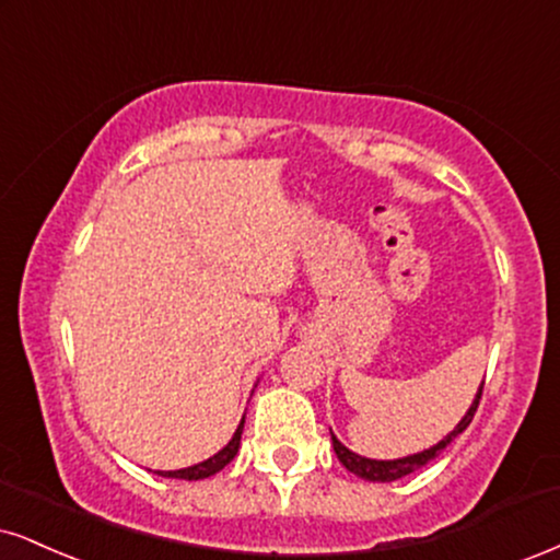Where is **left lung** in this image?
<instances>
[{
	"label": "left lung",
	"instance_id": "left-lung-1",
	"mask_svg": "<svg viewBox=\"0 0 560 560\" xmlns=\"http://www.w3.org/2000/svg\"><path fill=\"white\" fill-rule=\"evenodd\" d=\"M482 384H486V382H482ZM480 397H482V386L478 389V397H475L472 407H470V410H467V416L459 420V425L454 428V431L448 433V436H446L444 441H439L436 446L425 448V452L412 454V457H402V459H389V462H382V459H365V457H358V454H355V452H350V448H345V446L340 444V441H337V439L332 436V446H335L337 459H340L342 465L348 467L350 472L358 475V478H363V480L392 482V480L405 478V475L416 472V470H420V467H423V465H428V462H431V459H436L439 454L444 452V448H446L448 444H452V441L457 439L459 433L465 431L467 425L472 423V416H475V410H478Z\"/></svg>",
	"mask_w": 560,
	"mask_h": 560
}]
</instances>
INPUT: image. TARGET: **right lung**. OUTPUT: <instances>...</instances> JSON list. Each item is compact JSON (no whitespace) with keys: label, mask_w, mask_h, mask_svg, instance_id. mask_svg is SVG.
<instances>
[{"label":"right lung","mask_w":560,"mask_h":560,"mask_svg":"<svg viewBox=\"0 0 560 560\" xmlns=\"http://www.w3.org/2000/svg\"><path fill=\"white\" fill-rule=\"evenodd\" d=\"M241 431H244V420H241V425L236 428V433H233V439L228 441L225 448H220L215 457L199 462L195 467H186V470H171V472H158L163 475V478H178V480H202V478H210V475H215L223 470V467L236 457L238 452V444H241Z\"/></svg>","instance_id":"obj_1"}]
</instances>
